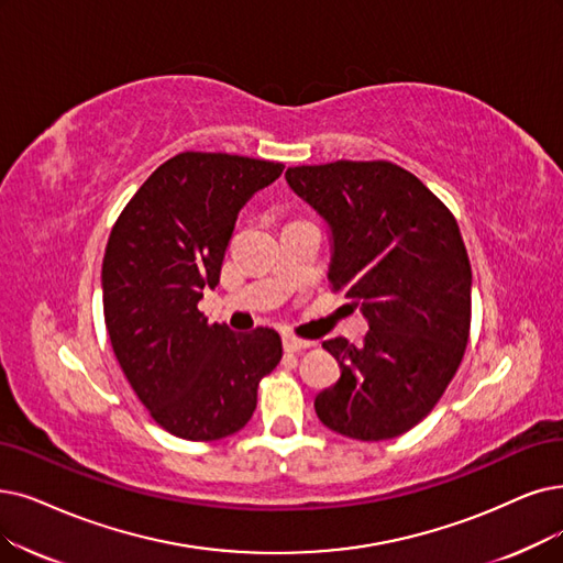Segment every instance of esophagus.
<instances>
[{
	"label": "esophagus",
	"mask_w": 563,
	"mask_h": 563,
	"mask_svg": "<svg viewBox=\"0 0 563 563\" xmlns=\"http://www.w3.org/2000/svg\"><path fill=\"white\" fill-rule=\"evenodd\" d=\"M311 346H313V342H305V340H298V336H290V334L284 336V351H288V353H298V351H305Z\"/></svg>",
	"instance_id": "34e87169"
}]
</instances>
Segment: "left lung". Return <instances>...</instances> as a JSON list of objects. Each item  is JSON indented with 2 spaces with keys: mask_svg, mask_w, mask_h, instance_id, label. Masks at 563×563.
Instances as JSON below:
<instances>
[{
  "mask_svg": "<svg viewBox=\"0 0 563 563\" xmlns=\"http://www.w3.org/2000/svg\"><path fill=\"white\" fill-rule=\"evenodd\" d=\"M286 183L323 219L328 282L369 325L363 346L323 342L342 376L313 409L336 434L395 439L434 409L468 342L471 265L457 221L390 162L296 166Z\"/></svg>",
  "mask_w": 563,
  "mask_h": 563,
  "instance_id": "1",
  "label": "left lung"
}]
</instances>
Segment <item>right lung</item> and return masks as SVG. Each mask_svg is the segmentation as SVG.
I'll use <instances>...</instances> for the list:
<instances>
[{
	"label": "right lung",
	"mask_w": 563,
	"mask_h": 563,
	"mask_svg": "<svg viewBox=\"0 0 563 563\" xmlns=\"http://www.w3.org/2000/svg\"><path fill=\"white\" fill-rule=\"evenodd\" d=\"M284 164L183 152L156 168L112 227L103 313L112 351L152 418L187 441L250 422L258 380L282 360L273 328L235 332L198 311L217 288L240 210Z\"/></svg>",
	"instance_id": "1"
}]
</instances>
